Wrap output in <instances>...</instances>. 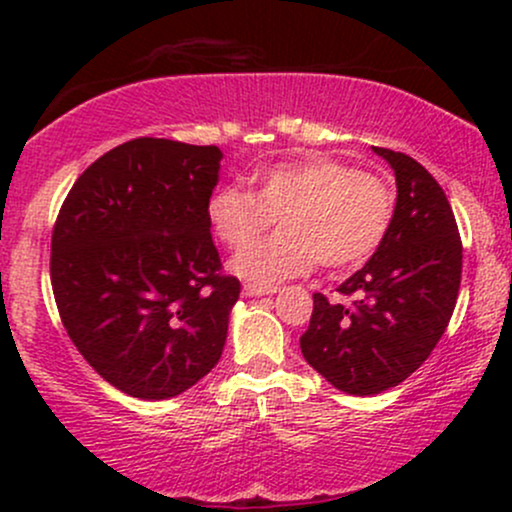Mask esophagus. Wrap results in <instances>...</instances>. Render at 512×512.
Returning a JSON list of instances; mask_svg holds the SVG:
<instances>
[{
  "mask_svg": "<svg viewBox=\"0 0 512 512\" xmlns=\"http://www.w3.org/2000/svg\"><path fill=\"white\" fill-rule=\"evenodd\" d=\"M243 293L250 298H260V296H272L276 293V286H260V284H245Z\"/></svg>",
  "mask_w": 512,
  "mask_h": 512,
  "instance_id": "esophagus-1",
  "label": "esophagus"
}]
</instances>
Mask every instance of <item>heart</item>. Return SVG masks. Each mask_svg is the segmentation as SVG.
Returning <instances> with one entry per match:
<instances>
[{
	"instance_id": "obj_1",
	"label": "heart",
	"mask_w": 512,
	"mask_h": 512,
	"mask_svg": "<svg viewBox=\"0 0 512 512\" xmlns=\"http://www.w3.org/2000/svg\"><path fill=\"white\" fill-rule=\"evenodd\" d=\"M392 214L395 199L380 175L317 154L260 170L255 192L221 185L207 199L216 238L243 248L231 260L233 274L252 284L291 279L315 262L327 269L361 267L383 245ZM274 218L282 231L253 244Z\"/></svg>"
}]
</instances>
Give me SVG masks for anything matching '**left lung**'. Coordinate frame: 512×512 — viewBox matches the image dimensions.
<instances>
[{
    "label": "left lung",
    "mask_w": 512,
    "mask_h": 512,
    "mask_svg": "<svg viewBox=\"0 0 512 512\" xmlns=\"http://www.w3.org/2000/svg\"><path fill=\"white\" fill-rule=\"evenodd\" d=\"M395 170L390 231L370 260L339 286L354 305L313 296L301 337L305 361L346 395H380L407 380L436 349L457 303L462 243L448 197L407 154L373 146Z\"/></svg>",
    "instance_id": "1"
}]
</instances>
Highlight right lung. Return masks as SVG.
<instances>
[{"mask_svg":"<svg viewBox=\"0 0 512 512\" xmlns=\"http://www.w3.org/2000/svg\"><path fill=\"white\" fill-rule=\"evenodd\" d=\"M219 146L142 137L91 163L52 231L69 339L129 397L170 399L219 363L240 281L221 274L207 199Z\"/></svg>","mask_w":512,"mask_h":512,"instance_id":"right-lung-1","label":"right lung"}]
</instances>
